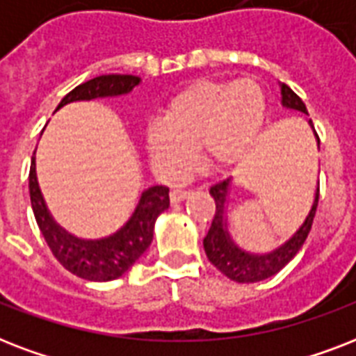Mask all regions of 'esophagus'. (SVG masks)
Masks as SVG:
<instances>
[{"instance_id":"esophagus-1","label":"esophagus","mask_w":356,"mask_h":356,"mask_svg":"<svg viewBox=\"0 0 356 356\" xmlns=\"http://www.w3.org/2000/svg\"><path fill=\"white\" fill-rule=\"evenodd\" d=\"M188 190H183V188H175L170 192V200H172V203H181L183 200H186L188 197Z\"/></svg>"}]
</instances>
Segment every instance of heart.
Wrapping results in <instances>:
<instances>
[{"mask_svg": "<svg viewBox=\"0 0 356 356\" xmlns=\"http://www.w3.org/2000/svg\"><path fill=\"white\" fill-rule=\"evenodd\" d=\"M266 118V97L259 83L200 81L168 105L164 120L145 129V149L164 179L181 177L195 159V145L218 168L249 155Z\"/></svg>", "mask_w": 356, "mask_h": 356, "instance_id": "b5f03b06", "label": "heart"}]
</instances>
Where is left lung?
I'll return each instance as SVG.
<instances>
[{"label": "left lung", "instance_id": "1", "mask_svg": "<svg viewBox=\"0 0 356 356\" xmlns=\"http://www.w3.org/2000/svg\"><path fill=\"white\" fill-rule=\"evenodd\" d=\"M282 94V105L286 108H293L299 113L309 114L307 107H305L303 99L296 94L288 85L282 83L281 85ZM312 125V122H310ZM314 127V125H312ZM318 144H320V136L316 134ZM229 183L231 179L220 181V183L212 184L211 195L216 201V214L212 218L211 229L207 233L203 245H205V253L211 260V264H214L218 270L222 271L223 275L229 277L231 281L236 282H259L264 281L268 277L275 275L277 271H281L290 260L298 254V251L303 248L305 240L309 236L312 222H314L316 209H318V200H320V184L316 188L314 203L310 209L309 216L303 222V225L293 233L290 240L282 243L281 248H277L275 251L266 254H253L243 251L231 240L227 233V223H225V201H227Z\"/></svg>", "mask_w": 356, "mask_h": 356}]
</instances>
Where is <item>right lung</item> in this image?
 <instances>
[{
    "label": "right lung",
    "mask_w": 356,
    "mask_h": 356,
    "mask_svg": "<svg viewBox=\"0 0 356 356\" xmlns=\"http://www.w3.org/2000/svg\"><path fill=\"white\" fill-rule=\"evenodd\" d=\"M138 83L140 77L136 75H99L83 85L75 86L74 90L66 94L63 102L58 103L57 111L72 102L122 96L133 90ZM29 194L38 229L51 249V253L55 254V259L74 275L97 282L118 279L144 254L153 240L155 220L161 212L170 207V188L151 186L142 192L133 216L129 218V222L120 231L102 240H81L55 223L47 211L40 188H38V181H36L35 153L31 159Z\"/></svg>",
    "instance_id": "obj_1"
}]
</instances>
